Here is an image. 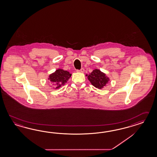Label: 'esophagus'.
<instances>
[{
  "mask_svg": "<svg viewBox=\"0 0 157 157\" xmlns=\"http://www.w3.org/2000/svg\"><path fill=\"white\" fill-rule=\"evenodd\" d=\"M77 71V72H79V73H84V69L82 68V69H80L79 70H78Z\"/></svg>",
  "mask_w": 157,
  "mask_h": 157,
  "instance_id": "1",
  "label": "esophagus"
}]
</instances>
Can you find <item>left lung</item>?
Segmentation results:
<instances>
[{"label":"left lung","mask_w":157,"mask_h":157,"mask_svg":"<svg viewBox=\"0 0 157 157\" xmlns=\"http://www.w3.org/2000/svg\"><path fill=\"white\" fill-rule=\"evenodd\" d=\"M91 83L96 88L101 89L108 84L109 78L99 69H95L89 75H86Z\"/></svg>","instance_id":"left-lung-1"}]
</instances>
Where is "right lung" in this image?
<instances>
[{
	"instance_id": "1",
	"label": "right lung",
	"mask_w": 157,
	"mask_h": 157,
	"mask_svg": "<svg viewBox=\"0 0 157 157\" xmlns=\"http://www.w3.org/2000/svg\"><path fill=\"white\" fill-rule=\"evenodd\" d=\"M71 76V74L69 71L63 69H59L56 70L55 72L49 75L48 79L50 80L53 88L58 89L60 88L69 80Z\"/></svg>"
}]
</instances>
